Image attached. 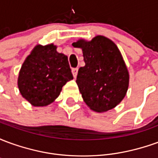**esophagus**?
<instances>
[{"label": "esophagus", "mask_w": 158, "mask_h": 158, "mask_svg": "<svg viewBox=\"0 0 158 158\" xmlns=\"http://www.w3.org/2000/svg\"><path fill=\"white\" fill-rule=\"evenodd\" d=\"M72 73H73V77H74V78H76V77H77V74H78V68L73 69Z\"/></svg>", "instance_id": "34e87169"}]
</instances>
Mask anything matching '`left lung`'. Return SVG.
<instances>
[{"instance_id": "8db88e82", "label": "left lung", "mask_w": 158, "mask_h": 158, "mask_svg": "<svg viewBox=\"0 0 158 158\" xmlns=\"http://www.w3.org/2000/svg\"><path fill=\"white\" fill-rule=\"evenodd\" d=\"M81 48L85 65L79 68L76 83L84 102L95 112L114 108L124 98L129 87L128 69L117 45L97 35L90 41L73 43Z\"/></svg>"}]
</instances>
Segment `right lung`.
I'll list each match as a JSON object with an SVG mask.
<instances>
[{"mask_svg":"<svg viewBox=\"0 0 158 158\" xmlns=\"http://www.w3.org/2000/svg\"><path fill=\"white\" fill-rule=\"evenodd\" d=\"M73 79L68 56L56 52L53 44L36 45L19 72V91L31 105L44 106L53 102L62 86Z\"/></svg>","mask_w":158,"mask_h":158,"instance_id":"add662e5","label":"right lung"}]
</instances>
